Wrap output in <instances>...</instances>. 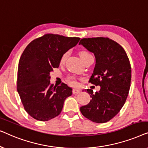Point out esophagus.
I'll return each mask as SVG.
<instances>
[{
  "instance_id": "obj_1",
  "label": "esophagus",
  "mask_w": 148,
  "mask_h": 148,
  "mask_svg": "<svg viewBox=\"0 0 148 148\" xmlns=\"http://www.w3.org/2000/svg\"><path fill=\"white\" fill-rule=\"evenodd\" d=\"M79 93H80L79 90H77V89H73V94H77Z\"/></svg>"
}]
</instances>
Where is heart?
<instances>
[{
	"mask_svg": "<svg viewBox=\"0 0 148 148\" xmlns=\"http://www.w3.org/2000/svg\"><path fill=\"white\" fill-rule=\"evenodd\" d=\"M68 54H69V52H65L61 56V57H60V64H63L64 63V61H65L66 57H67ZM79 55L81 59L82 60V61L84 62L87 58H88L89 56H92V54H91L90 52H88V51L82 50V51L79 52ZM68 82L71 85V86H77V81H76V79L73 77H70L68 79Z\"/></svg>",
	"mask_w": 148,
	"mask_h": 148,
	"instance_id": "1",
	"label": "heart"
}]
</instances>
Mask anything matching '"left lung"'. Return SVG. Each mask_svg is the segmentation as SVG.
<instances>
[{
  "mask_svg": "<svg viewBox=\"0 0 148 148\" xmlns=\"http://www.w3.org/2000/svg\"><path fill=\"white\" fill-rule=\"evenodd\" d=\"M79 44L94 53L96 64L89 82L100 86L95 94L87 90L92 100L80 111L93 122L106 123L118 114L127 100L131 86L130 62L122 46L108 38H83Z\"/></svg>",
  "mask_w": 148,
  "mask_h": 148,
  "instance_id": "8db88e82",
  "label": "left lung"
}]
</instances>
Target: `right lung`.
<instances>
[{"label":"right lung","instance_id":"right-lung-1","mask_svg":"<svg viewBox=\"0 0 148 148\" xmlns=\"http://www.w3.org/2000/svg\"><path fill=\"white\" fill-rule=\"evenodd\" d=\"M79 38L47 34L27 46L19 59L17 88L26 112L40 121H47L61 112L72 89L62 84H50V72L59 66L61 56L79 41Z\"/></svg>","mask_w":148,"mask_h":148}]
</instances>
